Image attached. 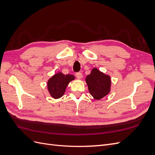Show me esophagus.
Returning a JSON list of instances; mask_svg holds the SVG:
<instances>
[{
    "label": "esophagus",
    "mask_w": 155,
    "mask_h": 155,
    "mask_svg": "<svg viewBox=\"0 0 155 155\" xmlns=\"http://www.w3.org/2000/svg\"><path fill=\"white\" fill-rule=\"evenodd\" d=\"M76 78L78 79H81L82 78V74L81 72H77L76 74Z\"/></svg>",
    "instance_id": "esophagus-1"
}]
</instances>
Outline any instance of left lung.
I'll list each match as a JSON object with an SVG mask.
<instances>
[{
    "label": "left lung",
    "mask_w": 155,
    "mask_h": 155,
    "mask_svg": "<svg viewBox=\"0 0 155 155\" xmlns=\"http://www.w3.org/2000/svg\"><path fill=\"white\" fill-rule=\"evenodd\" d=\"M85 81L89 92L95 100L102 99L110 92V76L101 72L97 68H92L91 74L87 76Z\"/></svg>",
    "instance_id": "left-lung-1"
}]
</instances>
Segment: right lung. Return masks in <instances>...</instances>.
Listing matches in <instances>:
<instances>
[{
	"mask_svg": "<svg viewBox=\"0 0 155 155\" xmlns=\"http://www.w3.org/2000/svg\"><path fill=\"white\" fill-rule=\"evenodd\" d=\"M74 79L75 77L72 74L64 75L59 72L55 74L47 82V88L50 95L54 99L61 97L66 91L69 83Z\"/></svg>",
	"mask_w": 155,
	"mask_h": 155,
	"instance_id": "right-lung-1",
	"label": "right lung"
}]
</instances>
